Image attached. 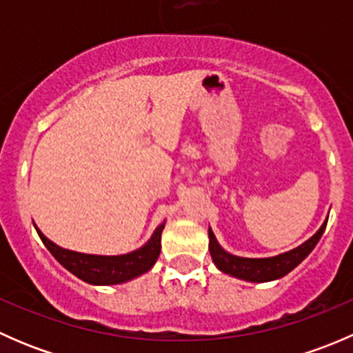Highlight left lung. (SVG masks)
Here are the masks:
<instances>
[{"mask_svg":"<svg viewBox=\"0 0 353 353\" xmlns=\"http://www.w3.org/2000/svg\"><path fill=\"white\" fill-rule=\"evenodd\" d=\"M326 223H328V219L319 227L318 232L311 239L305 241L304 244L292 249V251L283 252V254L273 256V258H241V256L230 254L225 249L220 248V244L215 239V234L212 232V229H208L210 254H212V259L216 265V268L220 272L227 273V275H232L241 280H248V282H272V280L285 276L299 263L307 258L309 252L316 248V244L321 239L323 232L326 229Z\"/></svg>","mask_w":353,"mask_h":353,"instance_id":"8db88e82","label":"left lung"}]
</instances>
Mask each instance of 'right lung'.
<instances>
[{"label":"right lung","mask_w":353,"mask_h":353,"mask_svg":"<svg viewBox=\"0 0 353 353\" xmlns=\"http://www.w3.org/2000/svg\"><path fill=\"white\" fill-rule=\"evenodd\" d=\"M163 227H165V222L157 227L148 243L141 245L140 249L119 256L83 254V252L63 249L49 241L37 227L35 229L49 252L65 266L68 272L92 285H116V283H124L128 280L143 275L155 265L160 254V236H162Z\"/></svg>","instance_id":"1"}]
</instances>
